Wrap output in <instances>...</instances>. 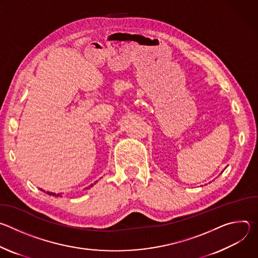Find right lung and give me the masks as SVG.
<instances>
[{
	"instance_id": "right-lung-1",
	"label": "right lung",
	"mask_w": 258,
	"mask_h": 258,
	"mask_svg": "<svg viewBox=\"0 0 258 258\" xmlns=\"http://www.w3.org/2000/svg\"><path fill=\"white\" fill-rule=\"evenodd\" d=\"M93 185H91V186H89V187H92ZM87 189H89V188H87ZM42 190V189H41ZM43 191V190H42ZM45 192V191H44ZM47 194L48 195H50V196H55V197H62L60 194H55V193H52V192H47Z\"/></svg>"
}]
</instances>
